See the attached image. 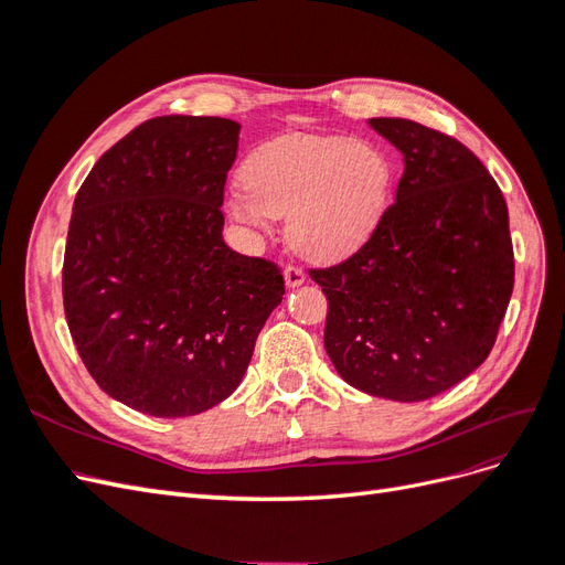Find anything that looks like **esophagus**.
Instances as JSON below:
<instances>
[{"instance_id":"esophagus-1","label":"esophagus","mask_w":565,"mask_h":565,"mask_svg":"<svg viewBox=\"0 0 565 565\" xmlns=\"http://www.w3.org/2000/svg\"><path fill=\"white\" fill-rule=\"evenodd\" d=\"M282 276H285V285H287V287H299V285H303V280H306L303 270L297 268V266H287Z\"/></svg>"}]
</instances>
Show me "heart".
I'll list each match as a JSON object with an SVG mask.
<instances>
[{"mask_svg": "<svg viewBox=\"0 0 565 565\" xmlns=\"http://www.w3.org/2000/svg\"><path fill=\"white\" fill-rule=\"evenodd\" d=\"M245 193L231 198L233 218L266 226L287 214V237L311 262L344 259L363 247L388 207L393 169L370 141L337 134H287L252 150Z\"/></svg>", "mask_w": 565, "mask_h": 565, "instance_id": "b5f03b06", "label": "heart"}]
</instances>
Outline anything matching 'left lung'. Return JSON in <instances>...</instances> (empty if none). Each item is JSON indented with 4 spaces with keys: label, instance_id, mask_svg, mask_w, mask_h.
<instances>
[{
    "label": "left lung",
    "instance_id": "obj_1",
    "mask_svg": "<svg viewBox=\"0 0 565 565\" xmlns=\"http://www.w3.org/2000/svg\"><path fill=\"white\" fill-rule=\"evenodd\" d=\"M370 127L403 152L396 202L347 262L311 268L328 297L324 351L353 388L401 403L481 365L514 289L500 185L448 134L403 117Z\"/></svg>",
    "mask_w": 565,
    "mask_h": 565
}]
</instances>
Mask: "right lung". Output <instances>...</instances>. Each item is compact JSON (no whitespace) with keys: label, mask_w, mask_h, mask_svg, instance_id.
Instances as JSON below:
<instances>
[{"label":"right lung","mask_w":565,"mask_h":565,"mask_svg":"<svg viewBox=\"0 0 565 565\" xmlns=\"http://www.w3.org/2000/svg\"><path fill=\"white\" fill-rule=\"evenodd\" d=\"M241 125L164 115L100 156L77 191L63 309L77 353L110 398L191 417L243 382L282 301L280 268L224 243V185Z\"/></svg>","instance_id":"1"}]
</instances>
